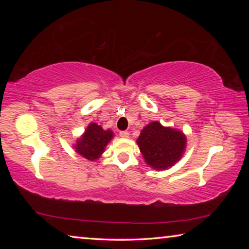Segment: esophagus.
<instances>
[{"label":"esophagus","instance_id":"esophagus-1","mask_svg":"<svg viewBox=\"0 0 249 249\" xmlns=\"http://www.w3.org/2000/svg\"><path fill=\"white\" fill-rule=\"evenodd\" d=\"M120 136H121L122 138H128L129 133L126 132V130H122V132H120Z\"/></svg>","mask_w":249,"mask_h":249}]
</instances>
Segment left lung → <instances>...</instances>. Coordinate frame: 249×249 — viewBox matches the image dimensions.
<instances>
[{"label":"left lung","mask_w":249,"mask_h":249,"mask_svg":"<svg viewBox=\"0 0 249 249\" xmlns=\"http://www.w3.org/2000/svg\"><path fill=\"white\" fill-rule=\"evenodd\" d=\"M137 145L147 165L156 170H166L182 157L187 138L178 129L151 122L142 128Z\"/></svg>","instance_id":"obj_1"}]
</instances>
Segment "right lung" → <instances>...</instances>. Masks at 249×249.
<instances>
[{"label": "right lung", "instance_id": "add662e5", "mask_svg": "<svg viewBox=\"0 0 249 249\" xmlns=\"http://www.w3.org/2000/svg\"><path fill=\"white\" fill-rule=\"evenodd\" d=\"M113 138L111 129L104 130L102 126L90 123L86 132L74 144V149L79 155L88 160L94 161L103 154L105 147Z\"/></svg>", "mask_w": 249, "mask_h": 249}]
</instances>
